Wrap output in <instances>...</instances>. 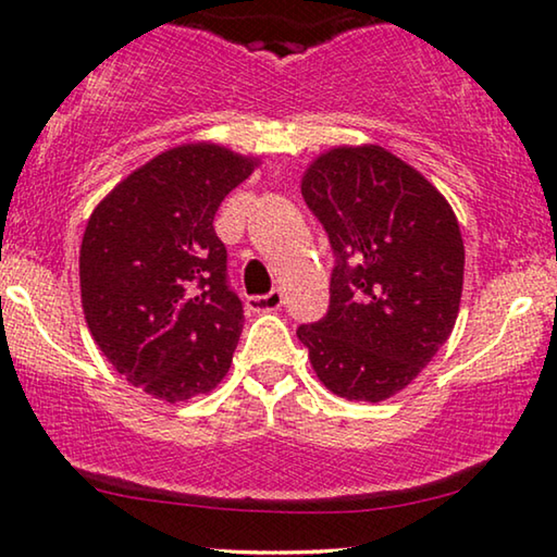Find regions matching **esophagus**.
I'll return each instance as SVG.
<instances>
[{"mask_svg":"<svg viewBox=\"0 0 557 557\" xmlns=\"http://www.w3.org/2000/svg\"><path fill=\"white\" fill-rule=\"evenodd\" d=\"M282 305V293L280 289H270L264 295H252L247 297V308L255 312H268V310H277Z\"/></svg>","mask_w":557,"mask_h":557,"instance_id":"1","label":"esophagus"}]
</instances>
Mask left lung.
<instances>
[{
    "label": "left lung",
    "instance_id": "left-lung-1",
    "mask_svg": "<svg viewBox=\"0 0 557 557\" xmlns=\"http://www.w3.org/2000/svg\"><path fill=\"white\" fill-rule=\"evenodd\" d=\"M302 199L333 247L331 305L297 327L318 379L379 404L417 379L457 323L465 242L417 169L381 146H338L302 176Z\"/></svg>",
    "mask_w": 557,
    "mask_h": 557
}]
</instances>
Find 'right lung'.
Wrapping results in <instances>:
<instances>
[{
	"instance_id": "add662e5",
	"label": "right lung",
	"mask_w": 557,
	"mask_h": 557,
	"mask_svg": "<svg viewBox=\"0 0 557 557\" xmlns=\"http://www.w3.org/2000/svg\"><path fill=\"white\" fill-rule=\"evenodd\" d=\"M214 144L169 148L98 203L81 245V295L92 341L148 396L176 404L230 371L245 310L226 282L214 214L252 174Z\"/></svg>"
}]
</instances>
